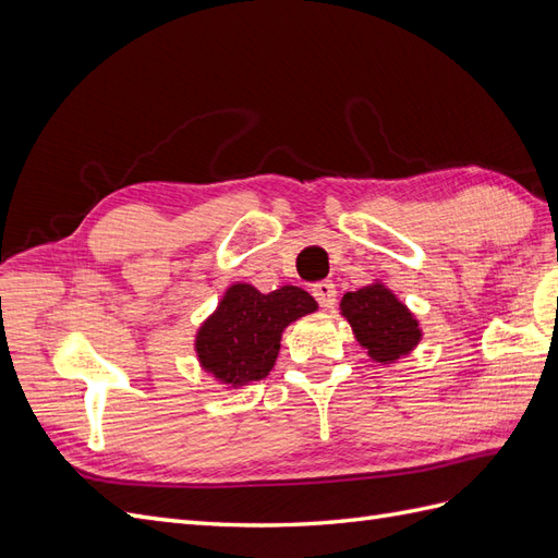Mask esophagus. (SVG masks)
I'll return each mask as SVG.
<instances>
[{"instance_id":"obj_1","label":"esophagus","mask_w":558,"mask_h":558,"mask_svg":"<svg viewBox=\"0 0 558 558\" xmlns=\"http://www.w3.org/2000/svg\"><path fill=\"white\" fill-rule=\"evenodd\" d=\"M312 295L316 298V302L320 307H332L335 300H337V291H335V283L332 281H316L312 286Z\"/></svg>"}]
</instances>
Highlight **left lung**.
<instances>
[{
  "mask_svg": "<svg viewBox=\"0 0 558 558\" xmlns=\"http://www.w3.org/2000/svg\"><path fill=\"white\" fill-rule=\"evenodd\" d=\"M340 307L356 340L377 363H396L400 356H408L421 340L418 320L381 283H369L347 293Z\"/></svg>",
  "mask_w": 558,
  "mask_h": 558,
  "instance_id": "1",
  "label": "left lung"
}]
</instances>
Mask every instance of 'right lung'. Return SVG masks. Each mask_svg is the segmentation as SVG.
I'll use <instances>...</instances> for the list:
<instances>
[{
	"mask_svg": "<svg viewBox=\"0 0 558 558\" xmlns=\"http://www.w3.org/2000/svg\"><path fill=\"white\" fill-rule=\"evenodd\" d=\"M316 307V300L298 286L265 295L251 283H234L197 330L199 365L234 388L260 381L275 367L283 328Z\"/></svg>",
	"mask_w": 558,
	"mask_h": 558,
	"instance_id": "1",
	"label": "right lung"
}]
</instances>
